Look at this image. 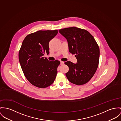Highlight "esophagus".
Instances as JSON below:
<instances>
[{
	"instance_id": "1",
	"label": "esophagus",
	"mask_w": 121,
	"mask_h": 121,
	"mask_svg": "<svg viewBox=\"0 0 121 121\" xmlns=\"http://www.w3.org/2000/svg\"><path fill=\"white\" fill-rule=\"evenodd\" d=\"M64 64H65L64 62L60 61V65H64Z\"/></svg>"
}]
</instances>
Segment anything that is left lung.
Returning a JSON list of instances; mask_svg holds the SVG:
<instances>
[{"label": "left lung", "mask_w": 121, "mask_h": 121, "mask_svg": "<svg viewBox=\"0 0 121 121\" xmlns=\"http://www.w3.org/2000/svg\"><path fill=\"white\" fill-rule=\"evenodd\" d=\"M67 39L69 52L77 60L74 64L65 63L69 68L65 74L72 83L82 85L88 82L96 72L99 59V48L92 35L83 29L70 27L59 30Z\"/></svg>", "instance_id": "obj_1"}]
</instances>
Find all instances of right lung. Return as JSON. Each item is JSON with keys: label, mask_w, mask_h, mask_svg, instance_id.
<instances>
[{"label": "right lung", "mask_w": 121, "mask_h": 121, "mask_svg": "<svg viewBox=\"0 0 121 121\" xmlns=\"http://www.w3.org/2000/svg\"><path fill=\"white\" fill-rule=\"evenodd\" d=\"M58 31L39 30L28 35L19 51V60L25 77L33 85L46 88L53 83L57 74L58 60L50 61L43 56L49 53V41Z\"/></svg>", "instance_id": "1"}]
</instances>
